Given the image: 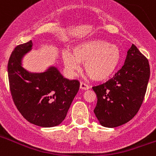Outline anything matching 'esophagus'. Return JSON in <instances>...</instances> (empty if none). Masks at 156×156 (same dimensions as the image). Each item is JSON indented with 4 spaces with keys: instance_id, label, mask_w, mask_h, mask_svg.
<instances>
[{
    "instance_id": "34e87169",
    "label": "esophagus",
    "mask_w": 156,
    "mask_h": 156,
    "mask_svg": "<svg viewBox=\"0 0 156 156\" xmlns=\"http://www.w3.org/2000/svg\"><path fill=\"white\" fill-rule=\"evenodd\" d=\"M80 88L81 90H88L89 89V86L87 85L86 83H84L80 82Z\"/></svg>"
}]
</instances>
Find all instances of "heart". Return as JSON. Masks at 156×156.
<instances>
[{"mask_svg": "<svg viewBox=\"0 0 156 156\" xmlns=\"http://www.w3.org/2000/svg\"><path fill=\"white\" fill-rule=\"evenodd\" d=\"M62 58L69 73H76L80 63L84 62L88 75L94 80L103 81L115 73L122 60V51L118 45L96 39L77 44L72 51H63Z\"/></svg>", "mask_w": 156, "mask_h": 156, "instance_id": "obj_1", "label": "heart"}]
</instances>
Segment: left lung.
Masks as SVG:
<instances>
[{
  "label": "left lung",
  "mask_w": 156,
  "mask_h": 156,
  "mask_svg": "<svg viewBox=\"0 0 156 156\" xmlns=\"http://www.w3.org/2000/svg\"><path fill=\"white\" fill-rule=\"evenodd\" d=\"M149 77L148 59L132 44L124 65L115 76L93 87L98 98L94 112L100 124L116 127L133 119L143 102Z\"/></svg>",
  "instance_id": "left-lung-1"
}]
</instances>
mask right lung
<instances>
[{
  "instance_id": "add662e5",
  "label": "right lung",
  "mask_w": 156,
  "mask_h": 156,
  "mask_svg": "<svg viewBox=\"0 0 156 156\" xmlns=\"http://www.w3.org/2000/svg\"><path fill=\"white\" fill-rule=\"evenodd\" d=\"M32 47V41L18 45L8 60L12 99L22 115L33 124L42 127L58 126L66 118L79 90L80 82L64 78L55 66L44 73L27 71L22 66V58Z\"/></svg>"
}]
</instances>
